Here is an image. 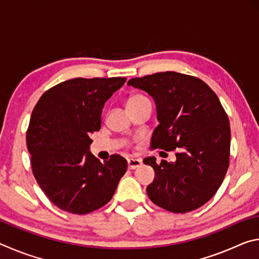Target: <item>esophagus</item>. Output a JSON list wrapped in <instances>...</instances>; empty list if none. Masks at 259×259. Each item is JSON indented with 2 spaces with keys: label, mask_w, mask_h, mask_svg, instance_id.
Returning <instances> with one entry per match:
<instances>
[{
  "label": "esophagus",
  "mask_w": 259,
  "mask_h": 259,
  "mask_svg": "<svg viewBox=\"0 0 259 259\" xmlns=\"http://www.w3.org/2000/svg\"><path fill=\"white\" fill-rule=\"evenodd\" d=\"M142 165H143V161L140 159H129L128 160V168L131 170L137 169Z\"/></svg>",
  "instance_id": "esophagus-1"
}]
</instances>
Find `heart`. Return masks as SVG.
<instances>
[{"mask_svg": "<svg viewBox=\"0 0 259 259\" xmlns=\"http://www.w3.org/2000/svg\"><path fill=\"white\" fill-rule=\"evenodd\" d=\"M143 98H145V97H143V96H140V95H135V96H133V97H130V98L128 99V102H126V105L138 102V100L143 99Z\"/></svg>", "mask_w": 259, "mask_h": 259, "instance_id": "b5f03b06", "label": "heart"}]
</instances>
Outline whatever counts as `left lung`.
<instances>
[{
  "instance_id": "1",
  "label": "left lung",
  "mask_w": 259,
  "mask_h": 259,
  "mask_svg": "<svg viewBox=\"0 0 259 259\" xmlns=\"http://www.w3.org/2000/svg\"><path fill=\"white\" fill-rule=\"evenodd\" d=\"M128 85L155 102L159 125L152 148L177 150L175 162L144 160L155 171L148 198L175 213L202 207L216 194L230 164V121L216 94L200 78L176 72L131 78Z\"/></svg>"
}]
</instances>
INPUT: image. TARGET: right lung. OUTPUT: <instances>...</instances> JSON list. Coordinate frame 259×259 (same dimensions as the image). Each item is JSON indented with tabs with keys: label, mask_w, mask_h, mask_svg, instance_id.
I'll return each instance as SVG.
<instances>
[{
	"label": "right lung",
	"mask_w": 259,
	"mask_h": 259,
	"mask_svg": "<svg viewBox=\"0 0 259 259\" xmlns=\"http://www.w3.org/2000/svg\"><path fill=\"white\" fill-rule=\"evenodd\" d=\"M125 77H76L51 88L30 116L27 147L34 177L52 203L85 214L113 198L128 163L120 155L100 162L90 135L100 129L105 103Z\"/></svg>",
	"instance_id": "1"
}]
</instances>
